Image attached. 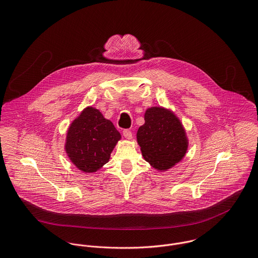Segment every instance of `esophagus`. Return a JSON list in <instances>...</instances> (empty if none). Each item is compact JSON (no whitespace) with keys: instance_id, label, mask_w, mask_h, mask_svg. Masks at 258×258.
Wrapping results in <instances>:
<instances>
[{"instance_id":"1","label":"esophagus","mask_w":258,"mask_h":258,"mask_svg":"<svg viewBox=\"0 0 258 258\" xmlns=\"http://www.w3.org/2000/svg\"><path fill=\"white\" fill-rule=\"evenodd\" d=\"M123 135L127 139H131L132 138V132H131L130 129H124L123 130Z\"/></svg>"}]
</instances>
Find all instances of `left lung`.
Listing matches in <instances>:
<instances>
[{"label": "left lung", "mask_w": 258, "mask_h": 258, "mask_svg": "<svg viewBox=\"0 0 258 258\" xmlns=\"http://www.w3.org/2000/svg\"><path fill=\"white\" fill-rule=\"evenodd\" d=\"M144 159L158 170H167L185 154L187 142L180 120L161 107L145 113V124L137 132Z\"/></svg>", "instance_id": "left-lung-1"}]
</instances>
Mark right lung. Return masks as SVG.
<instances>
[{
	"instance_id": "add662e5",
	"label": "right lung",
	"mask_w": 258,
	"mask_h": 258,
	"mask_svg": "<svg viewBox=\"0 0 258 258\" xmlns=\"http://www.w3.org/2000/svg\"><path fill=\"white\" fill-rule=\"evenodd\" d=\"M120 138L111 121L100 111L88 107L71 125L66 150L79 170L91 173L109 161L111 152Z\"/></svg>"
}]
</instances>
